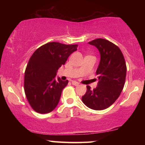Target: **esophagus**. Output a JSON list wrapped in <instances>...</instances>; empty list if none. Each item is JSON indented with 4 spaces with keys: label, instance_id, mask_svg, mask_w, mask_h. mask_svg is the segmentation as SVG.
<instances>
[{
    "label": "esophagus",
    "instance_id": "obj_1",
    "mask_svg": "<svg viewBox=\"0 0 145 145\" xmlns=\"http://www.w3.org/2000/svg\"><path fill=\"white\" fill-rule=\"evenodd\" d=\"M71 83H72L73 85H75V86H78V85H79V83H78V82H76V81H72V82H71Z\"/></svg>",
    "mask_w": 145,
    "mask_h": 145
}]
</instances>
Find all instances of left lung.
<instances>
[{
	"instance_id": "8db88e82",
	"label": "left lung",
	"mask_w": 145,
	"mask_h": 145,
	"mask_svg": "<svg viewBox=\"0 0 145 145\" xmlns=\"http://www.w3.org/2000/svg\"><path fill=\"white\" fill-rule=\"evenodd\" d=\"M89 44L95 46L100 53V62L96 71L99 82L93 90L86 86L82 101L89 108L101 110L110 106L120 95L125 82L127 67L122 52L113 43L98 38Z\"/></svg>"
}]
</instances>
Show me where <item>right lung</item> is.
Here are the masks:
<instances>
[{
	"mask_svg": "<svg viewBox=\"0 0 145 145\" xmlns=\"http://www.w3.org/2000/svg\"><path fill=\"white\" fill-rule=\"evenodd\" d=\"M77 47V44L49 42L37 48L30 58L25 70L24 87L27 100L35 112L49 113L59 104L68 80H56V72Z\"/></svg>",
	"mask_w": 145,
	"mask_h": 145,
	"instance_id": "add662e5",
	"label": "right lung"
}]
</instances>
